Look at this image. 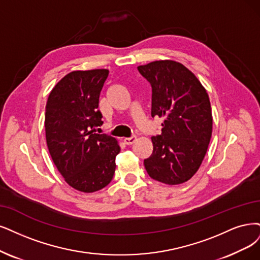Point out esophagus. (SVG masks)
I'll return each instance as SVG.
<instances>
[{
    "label": "esophagus",
    "mask_w": 260,
    "mask_h": 260,
    "mask_svg": "<svg viewBox=\"0 0 260 260\" xmlns=\"http://www.w3.org/2000/svg\"><path fill=\"white\" fill-rule=\"evenodd\" d=\"M123 141H124L125 145L131 146V145H133L134 142L136 141V136H132V137H128V138H124Z\"/></svg>",
    "instance_id": "34e87169"
}]
</instances>
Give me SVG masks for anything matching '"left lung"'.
Returning a JSON list of instances; mask_svg holds the SVG:
<instances>
[{
	"instance_id": "left-lung-1",
	"label": "left lung",
	"mask_w": 260,
	"mask_h": 260,
	"mask_svg": "<svg viewBox=\"0 0 260 260\" xmlns=\"http://www.w3.org/2000/svg\"><path fill=\"white\" fill-rule=\"evenodd\" d=\"M152 88L151 115L162 117L161 134L153 136V152L145 159L148 175L176 185L193 177L212 135V112L207 91L184 65L155 61L138 66Z\"/></svg>"
}]
</instances>
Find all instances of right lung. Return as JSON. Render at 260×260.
Masks as SVG:
<instances>
[{"label":"right lung","mask_w":260,"mask_h":260,"mask_svg":"<svg viewBox=\"0 0 260 260\" xmlns=\"http://www.w3.org/2000/svg\"><path fill=\"white\" fill-rule=\"evenodd\" d=\"M108 74V70L67 74L52 89L46 105V140L52 160L67 183L83 193L110 183L120 152L113 137L95 133L103 124L98 108Z\"/></svg>","instance_id":"add662e5"}]
</instances>
